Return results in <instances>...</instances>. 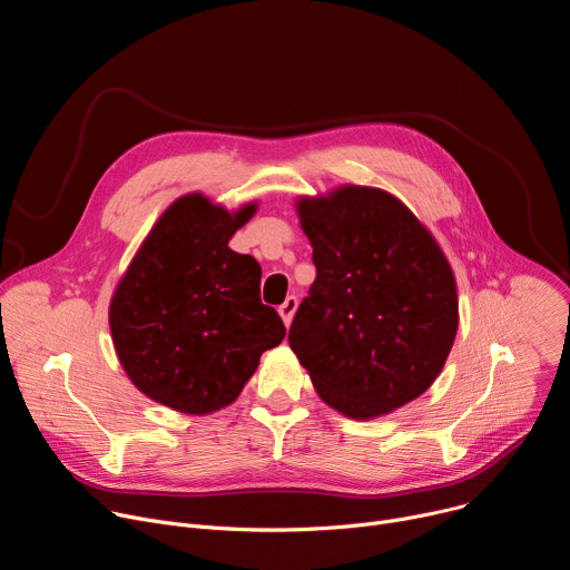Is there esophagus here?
Instances as JSON below:
<instances>
[{
    "mask_svg": "<svg viewBox=\"0 0 570 570\" xmlns=\"http://www.w3.org/2000/svg\"><path fill=\"white\" fill-rule=\"evenodd\" d=\"M279 315H282V320H284V324L288 327V324L293 322V315H295V311H297V297L295 295H288L286 299H284V304H279Z\"/></svg>",
    "mask_w": 570,
    "mask_h": 570,
    "instance_id": "obj_1",
    "label": "esophagus"
}]
</instances>
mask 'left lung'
Masks as SVG:
<instances>
[{
	"mask_svg": "<svg viewBox=\"0 0 570 570\" xmlns=\"http://www.w3.org/2000/svg\"><path fill=\"white\" fill-rule=\"evenodd\" d=\"M315 282L288 345L320 399L372 420L424 394L458 332L453 271L433 234L383 189L299 198Z\"/></svg>",
	"mask_w": 570,
	"mask_h": 570,
	"instance_id": "8db88e82",
	"label": "left lung"
}]
</instances>
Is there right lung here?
I'll return each instance as SVG.
<instances>
[{
  "label": "right lung",
  "instance_id": "add662e5",
  "mask_svg": "<svg viewBox=\"0 0 570 570\" xmlns=\"http://www.w3.org/2000/svg\"><path fill=\"white\" fill-rule=\"evenodd\" d=\"M257 203L227 212L203 194L157 218L110 302L121 367L148 399L187 415L225 409L286 327L259 297L262 266L227 243Z\"/></svg>",
  "mask_w": 570,
  "mask_h": 570
}]
</instances>
